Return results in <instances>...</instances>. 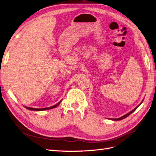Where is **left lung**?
<instances>
[{
    "instance_id": "obj_1",
    "label": "left lung",
    "mask_w": 156,
    "mask_h": 156,
    "mask_svg": "<svg viewBox=\"0 0 156 156\" xmlns=\"http://www.w3.org/2000/svg\"><path fill=\"white\" fill-rule=\"evenodd\" d=\"M143 101H144V100H143ZM143 101H141V103H140V104L139 105H138L136 107V108H135V109H133L132 111H131V112H129V113H127V114H126V115H124L123 116H122V117H119V118H117V119H113V118H112V119H110L111 120H113V121H119V120H122V119H124V118H126V117H127V116H129V115H130V114H131V113H132L133 112H135V111H136V109L137 108V107H139L141 104V103H142V102H143Z\"/></svg>"
}]
</instances>
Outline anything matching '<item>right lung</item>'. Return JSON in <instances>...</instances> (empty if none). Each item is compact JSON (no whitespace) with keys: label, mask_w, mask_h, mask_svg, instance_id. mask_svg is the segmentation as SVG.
<instances>
[{"label":"right lung","mask_w":156,"mask_h":156,"mask_svg":"<svg viewBox=\"0 0 156 156\" xmlns=\"http://www.w3.org/2000/svg\"><path fill=\"white\" fill-rule=\"evenodd\" d=\"M61 102V101L60 102H58V103H57L56 105H55L53 106H51L49 107H45V108H41V109H37V108H32V107H25V108H27V109L29 110H32V111H38V112H39V111H44V110H48V109H53V108H55V107H57L58 105L60 104V103Z\"/></svg>","instance_id":"obj_1"}]
</instances>
